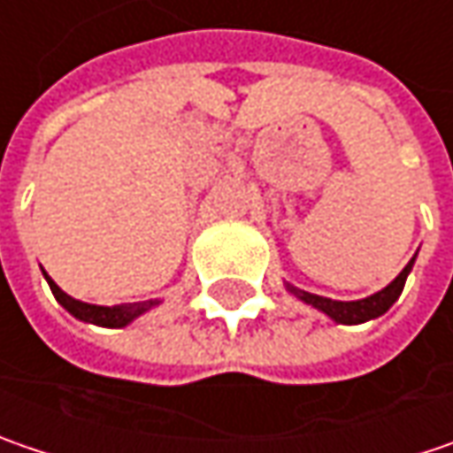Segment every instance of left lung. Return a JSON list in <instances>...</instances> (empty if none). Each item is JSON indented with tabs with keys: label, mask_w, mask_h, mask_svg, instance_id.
<instances>
[{
	"label": "left lung",
	"mask_w": 453,
	"mask_h": 453,
	"mask_svg": "<svg viewBox=\"0 0 453 453\" xmlns=\"http://www.w3.org/2000/svg\"><path fill=\"white\" fill-rule=\"evenodd\" d=\"M412 264H415V256L408 261V266L395 277V280L387 284L385 289L364 297V300H351V303H341V300H331V297H320V295H312V292H305L300 287H292L287 284V292H292L297 300H303L305 305H312L315 310L326 312L331 320L335 323H343V326H359V323H366V320H374L380 315H385L389 307L397 303V297L403 295V287H405V280L411 274Z\"/></svg>",
	"instance_id": "1"
}]
</instances>
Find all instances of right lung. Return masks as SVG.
<instances>
[{"instance_id":"obj_1","label":"right lung","mask_w":453,"mask_h":453,"mask_svg":"<svg viewBox=\"0 0 453 453\" xmlns=\"http://www.w3.org/2000/svg\"><path fill=\"white\" fill-rule=\"evenodd\" d=\"M42 277L48 281L53 297L66 307L68 312L76 318V320H84V323H92V326H102V328H125L130 326L135 318H141L143 312H148L150 307H156L161 300H146V303H127V305H89V303H81V300H73L71 295H66L56 281L50 280L45 272Z\"/></svg>"}]
</instances>
